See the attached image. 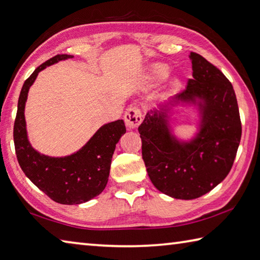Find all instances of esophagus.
Segmentation results:
<instances>
[{"instance_id": "obj_1", "label": "esophagus", "mask_w": 260, "mask_h": 260, "mask_svg": "<svg viewBox=\"0 0 260 260\" xmlns=\"http://www.w3.org/2000/svg\"><path fill=\"white\" fill-rule=\"evenodd\" d=\"M124 121L126 126H128V129L134 130L138 128V125L141 123V121H143L141 112L138 107L130 106L124 114Z\"/></svg>"}]
</instances>
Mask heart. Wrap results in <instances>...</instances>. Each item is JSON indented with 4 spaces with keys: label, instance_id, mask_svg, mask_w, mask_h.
Wrapping results in <instances>:
<instances>
[{
    "label": "heart",
    "instance_id": "heart-1",
    "mask_svg": "<svg viewBox=\"0 0 260 260\" xmlns=\"http://www.w3.org/2000/svg\"><path fill=\"white\" fill-rule=\"evenodd\" d=\"M170 75V68L166 64H161V63H156L150 68L148 72H147L145 84L147 88L156 87L160 85L161 82L166 80V78ZM181 81L179 78H173L172 80L169 82L168 85V92L169 94H173L179 89Z\"/></svg>",
    "mask_w": 260,
    "mask_h": 260
}]
</instances>
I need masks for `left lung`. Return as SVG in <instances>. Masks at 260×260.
<instances>
[{"label": "left lung", "mask_w": 260, "mask_h": 260, "mask_svg": "<svg viewBox=\"0 0 260 260\" xmlns=\"http://www.w3.org/2000/svg\"><path fill=\"white\" fill-rule=\"evenodd\" d=\"M192 79L187 89L147 113L139 125L143 159L151 182L175 199H196L226 178L241 139V121L233 86L216 67L190 53ZM182 107L199 113L198 131L179 139L172 116Z\"/></svg>", "instance_id": "8db88e82"}]
</instances>
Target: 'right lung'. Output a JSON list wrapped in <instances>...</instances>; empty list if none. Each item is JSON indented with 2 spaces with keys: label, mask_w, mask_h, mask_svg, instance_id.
Instances as JSON below:
<instances>
[{
  "label": "right lung",
  "mask_w": 260,
  "mask_h": 260,
  "mask_svg": "<svg viewBox=\"0 0 260 260\" xmlns=\"http://www.w3.org/2000/svg\"><path fill=\"white\" fill-rule=\"evenodd\" d=\"M72 57L68 54H58L39 66L24 81L13 128L17 158L23 173L52 200L63 205L89 202L105 189L112 156L121 136L125 134L123 120L110 122L102 125L79 150L61 157L42 154L31 146L24 119L28 91L42 70Z\"/></svg>",
  "instance_id": "1"
}]
</instances>
